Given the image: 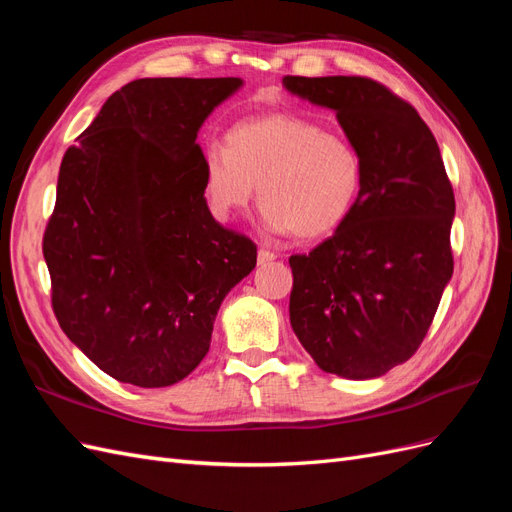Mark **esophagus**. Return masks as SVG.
Masks as SVG:
<instances>
[{
    "label": "esophagus",
    "mask_w": 512,
    "mask_h": 512,
    "mask_svg": "<svg viewBox=\"0 0 512 512\" xmlns=\"http://www.w3.org/2000/svg\"><path fill=\"white\" fill-rule=\"evenodd\" d=\"M280 256H277L275 252H271V250H265V247H260L258 250V265L260 267H265V265H269V262H273V260H277Z\"/></svg>",
    "instance_id": "esophagus-1"
}]
</instances>
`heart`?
<instances>
[{
  "instance_id": "heart-1",
  "label": "heart",
  "mask_w": 512,
  "mask_h": 512,
  "mask_svg": "<svg viewBox=\"0 0 512 512\" xmlns=\"http://www.w3.org/2000/svg\"><path fill=\"white\" fill-rule=\"evenodd\" d=\"M273 235H331L350 215L363 185L361 153L337 132L292 113L247 119L226 147H209L203 188L215 218L232 220L256 198Z\"/></svg>"
}]
</instances>
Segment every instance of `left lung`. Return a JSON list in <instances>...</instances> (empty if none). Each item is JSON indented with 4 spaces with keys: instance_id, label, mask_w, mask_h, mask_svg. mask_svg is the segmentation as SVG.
<instances>
[{
    "instance_id": "obj_1",
    "label": "left lung",
    "mask_w": 512,
    "mask_h": 512,
    "mask_svg": "<svg viewBox=\"0 0 512 512\" xmlns=\"http://www.w3.org/2000/svg\"><path fill=\"white\" fill-rule=\"evenodd\" d=\"M282 83L335 111L363 160L344 224L288 260L292 331L327 374L380 378L421 346L453 277L451 181L427 123L384 85L365 76Z\"/></svg>"
}]
</instances>
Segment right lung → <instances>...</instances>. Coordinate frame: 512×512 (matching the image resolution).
<instances>
[{"instance_id": "add662e5", "label": "right lung", "mask_w": 512, "mask_h": 512, "mask_svg": "<svg viewBox=\"0 0 512 512\" xmlns=\"http://www.w3.org/2000/svg\"><path fill=\"white\" fill-rule=\"evenodd\" d=\"M243 81L138 79L104 102L57 179L42 252L61 331L119 382L160 389L205 359L256 245L213 220L196 136Z\"/></svg>"}]
</instances>
